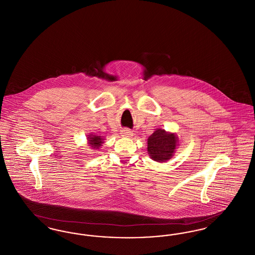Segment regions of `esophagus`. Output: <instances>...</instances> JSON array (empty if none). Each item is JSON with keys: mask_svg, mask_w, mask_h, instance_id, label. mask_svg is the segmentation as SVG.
Instances as JSON below:
<instances>
[{"mask_svg": "<svg viewBox=\"0 0 255 255\" xmlns=\"http://www.w3.org/2000/svg\"><path fill=\"white\" fill-rule=\"evenodd\" d=\"M122 134L123 136H126V137H131L133 136V132L129 129H123L122 131Z\"/></svg>", "mask_w": 255, "mask_h": 255, "instance_id": "1", "label": "esophagus"}]
</instances>
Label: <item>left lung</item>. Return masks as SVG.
Returning <instances> with one entry per match:
<instances>
[{
    "instance_id": "8db88e82",
    "label": "left lung",
    "mask_w": 255,
    "mask_h": 255,
    "mask_svg": "<svg viewBox=\"0 0 255 255\" xmlns=\"http://www.w3.org/2000/svg\"><path fill=\"white\" fill-rule=\"evenodd\" d=\"M147 151L155 161L165 162L173 157L178 146V136L175 133L157 129L148 137Z\"/></svg>"
}]
</instances>
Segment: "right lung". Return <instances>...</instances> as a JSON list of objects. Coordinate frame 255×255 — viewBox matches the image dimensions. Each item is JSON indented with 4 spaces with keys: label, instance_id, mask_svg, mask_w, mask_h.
Masks as SVG:
<instances>
[{
    "label": "right lung",
    "instance_id": "1",
    "mask_svg": "<svg viewBox=\"0 0 255 255\" xmlns=\"http://www.w3.org/2000/svg\"><path fill=\"white\" fill-rule=\"evenodd\" d=\"M88 144L91 146L93 149H99L100 146H102V143L104 142V138L101 135H97V134H89L88 135Z\"/></svg>",
    "mask_w": 255,
    "mask_h": 255
}]
</instances>
